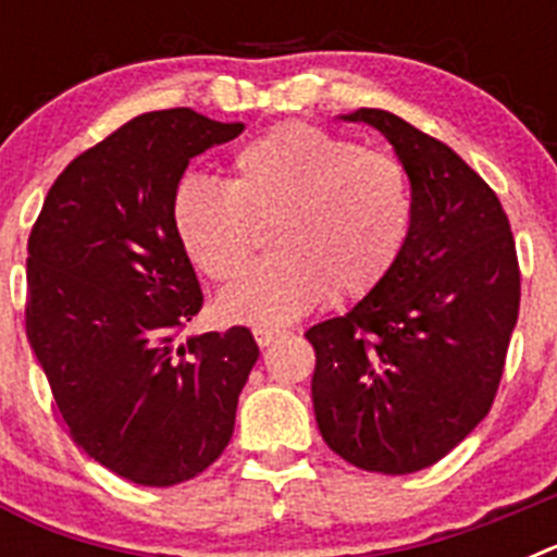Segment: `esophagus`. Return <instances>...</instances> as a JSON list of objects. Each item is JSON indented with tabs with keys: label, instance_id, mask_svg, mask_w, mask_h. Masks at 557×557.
Returning <instances> with one entry per match:
<instances>
[{
	"label": "esophagus",
	"instance_id": "esophagus-1",
	"mask_svg": "<svg viewBox=\"0 0 557 557\" xmlns=\"http://www.w3.org/2000/svg\"><path fill=\"white\" fill-rule=\"evenodd\" d=\"M278 329H253V337H256V343H259V346L262 348H268L270 343H273L275 337H278Z\"/></svg>",
	"mask_w": 557,
	"mask_h": 557
}]
</instances>
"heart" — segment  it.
<instances>
[{"label": "heart", "instance_id": "heart-1", "mask_svg": "<svg viewBox=\"0 0 557 557\" xmlns=\"http://www.w3.org/2000/svg\"><path fill=\"white\" fill-rule=\"evenodd\" d=\"M275 256L225 289L218 312L287 326L329 293L366 295L398 262L412 223L405 166L323 127L289 122L245 141L225 184L189 175L172 195V228L211 282H234L273 225Z\"/></svg>", "mask_w": 557, "mask_h": 557}]
</instances>
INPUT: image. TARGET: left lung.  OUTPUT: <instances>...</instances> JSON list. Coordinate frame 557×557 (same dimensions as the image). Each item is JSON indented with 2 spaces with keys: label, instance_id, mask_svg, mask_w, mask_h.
Listing matches in <instances>:
<instances>
[{
  "label": "left lung",
  "instance_id": "obj_1",
  "mask_svg": "<svg viewBox=\"0 0 557 557\" xmlns=\"http://www.w3.org/2000/svg\"><path fill=\"white\" fill-rule=\"evenodd\" d=\"M339 120L391 141L410 178L412 223L391 273L307 332L314 418L357 469L412 474L494 405L519 318L516 243L494 189L444 141L379 108Z\"/></svg>",
  "mask_w": 557,
  "mask_h": 557
}]
</instances>
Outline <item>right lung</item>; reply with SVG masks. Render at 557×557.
Instances as JSON below:
<instances>
[{"label":"right lung","mask_w":557,"mask_h":557,"mask_svg":"<svg viewBox=\"0 0 557 557\" xmlns=\"http://www.w3.org/2000/svg\"><path fill=\"white\" fill-rule=\"evenodd\" d=\"M243 131L141 113L58 175L29 234V346L75 444L136 485H178L223 455L259 359L245 326L175 343L203 293L172 195L189 159Z\"/></svg>","instance_id":"add662e5"}]
</instances>
